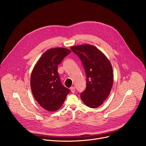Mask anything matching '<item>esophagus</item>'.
<instances>
[{"mask_svg": "<svg viewBox=\"0 0 146 146\" xmlns=\"http://www.w3.org/2000/svg\"><path fill=\"white\" fill-rule=\"evenodd\" d=\"M70 91H71L72 93L74 94V93L75 92V88H74V87H72L70 88Z\"/></svg>", "mask_w": 146, "mask_h": 146, "instance_id": "obj_1", "label": "esophagus"}]
</instances>
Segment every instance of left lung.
<instances>
[{"mask_svg":"<svg viewBox=\"0 0 146 146\" xmlns=\"http://www.w3.org/2000/svg\"><path fill=\"white\" fill-rule=\"evenodd\" d=\"M71 50L81 60L84 67L87 86L80 97L91 108L100 106L109 96L113 82V73L109 59L100 50L92 45L72 47Z\"/></svg>","mask_w":146,"mask_h":146,"instance_id":"obj_1","label":"left lung"}]
</instances>
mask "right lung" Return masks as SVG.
<instances>
[{
	"label": "right lung",
	"mask_w": 146,
	"mask_h": 146,
	"mask_svg": "<svg viewBox=\"0 0 146 146\" xmlns=\"http://www.w3.org/2000/svg\"><path fill=\"white\" fill-rule=\"evenodd\" d=\"M71 52L64 48H51L40 58L31 74V87L34 98L47 111L59 109L70 90L62 85L58 65Z\"/></svg>",
	"instance_id": "right-lung-1"
}]
</instances>
